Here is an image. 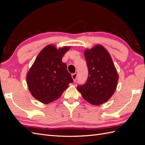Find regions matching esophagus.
<instances>
[{
	"instance_id": "1",
	"label": "esophagus",
	"mask_w": 145,
	"mask_h": 145,
	"mask_svg": "<svg viewBox=\"0 0 145 145\" xmlns=\"http://www.w3.org/2000/svg\"><path fill=\"white\" fill-rule=\"evenodd\" d=\"M77 78H78V74H77L76 72L74 73V74H72V78L73 79L74 81L75 82L76 81Z\"/></svg>"
}]
</instances>
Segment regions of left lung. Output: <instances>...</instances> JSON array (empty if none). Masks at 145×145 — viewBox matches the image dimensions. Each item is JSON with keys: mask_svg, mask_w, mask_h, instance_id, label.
<instances>
[{"mask_svg": "<svg viewBox=\"0 0 145 145\" xmlns=\"http://www.w3.org/2000/svg\"><path fill=\"white\" fill-rule=\"evenodd\" d=\"M88 78L78 86L82 97L90 104L99 105L110 99L117 88L118 75L112 57L102 46L98 44L85 50Z\"/></svg>", "mask_w": 145, "mask_h": 145, "instance_id": "left-lung-1", "label": "left lung"}]
</instances>
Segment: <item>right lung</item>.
<instances>
[{
	"mask_svg": "<svg viewBox=\"0 0 145 145\" xmlns=\"http://www.w3.org/2000/svg\"><path fill=\"white\" fill-rule=\"evenodd\" d=\"M70 46L57 50L50 44L40 51L28 72L27 83L31 95L43 104L58 99L69 83L73 82L62 57Z\"/></svg>",
	"mask_w": 145,
	"mask_h": 145,
	"instance_id": "right-lung-1",
	"label": "right lung"
}]
</instances>
